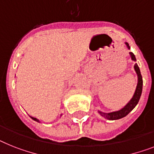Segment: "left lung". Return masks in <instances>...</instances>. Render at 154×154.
Wrapping results in <instances>:
<instances>
[{
  "label": "left lung",
  "instance_id": "1",
  "mask_svg": "<svg viewBox=\"0 0 154 154\" xmlns=\"http://www.w3.org/2000/svg\"><path fill=\"white\" fill-rule=\"evenodd\" d=\"M128 49H130V46L128 45V42L125 43ZM131 57L133 60H136V58L134 57V53H130ZM134 70L137 73V75H138V83H137L136 90H135V92L134 94V96L131 99V101L127 104V105L124 106V108L119 111L112 112H109V113H105V112H102L101 111H98V112L100 113V115L102 116L103 117L106 118L107 120H119V119H121V118L124 117L128 115L131 111L133 110L135 106L138 104L139 99H140L141 94H142V91H143V77H142V75H141L140 69L138 68V66L137 63H135L134 66Z\"/></svg>",
  "mask_w": 154,
  "mask_h": 154
}]
</instances>
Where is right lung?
Wrapping results in <instances>:
<instances>
[{"instance_id": "add662e5", "label": "right lung", "mask_w": 154, "mask_h": 154, "mask_svg": "<svg viewBox=\"0 0 154 154\" xmlns=\"http://www.w3.org/2000/svg\"><path fill=\"white\" fill-rule=\"evenodd\" d=\"M60 116H62V115H60ZM30 118H31V119H32V120H35V121H37V122H38V123H39V120H38V119H37V118H34V117H32V116H30Z\"/></svg>"}]
</instances>
